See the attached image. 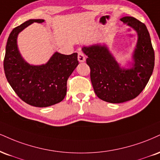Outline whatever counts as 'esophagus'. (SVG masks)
Returning a JSON list of instances; mask_svg holds the SVG:
<instances>
[{"instance_id": "obj_1", "label": "esophagus", "mask_w": 160, "mask_h": 160, "mask_svg": "<svg viewBox=\"0 0 160 160\" xmlns=\"http://www.w3.org/2000/svg\"><path fill=\"white\" fill-rule=\"evenodd\" d=\"M78 59V61L80 62H84L86 60V56L82 51H79Z\"/></svg>"}]
</instances>
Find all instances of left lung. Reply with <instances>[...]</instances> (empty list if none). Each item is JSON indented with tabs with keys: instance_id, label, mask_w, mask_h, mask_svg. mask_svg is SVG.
<instances>
[{
	"instance_id": "8db88e82",
	"label": "left lung",
	"mask_w": 160,
	"mask_h": 160,
	"mask_svg": "<svg viewBox=\"0 0 160 160\" xmlns=\"http://www.w3.org/2000/svg\"><path fill=\"white\" fill-rule=\"evenodd\" d=\"M121 21L138 33L134 51V64L130 69L121 68L106 46L83 47L90 68V78L96 95L103 101L119 103L134 99L147 85L154 68V51L145 24L133 17Z\"/></svg>"
}]
</instances>
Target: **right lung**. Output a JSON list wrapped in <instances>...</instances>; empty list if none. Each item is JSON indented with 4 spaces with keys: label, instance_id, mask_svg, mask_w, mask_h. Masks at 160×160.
Returning a JSON list of instances; mask_svg holds the SVG:
<instances>
[{
    "label": "right lung",
    "instance_id": "obj_1",
    "mask_svg": "<svg viewBox=\"0 0 160 160\" xmlns=\"http://www.w3.org/2000/svg\"><path fill=\"white\" fill-rule=\"evenodd\" d=\"M33 22L30 19L15 28L6 46L3 68L6 78L16 95L29 105L46 107L62 101L66 95L67 80L79 64L78 53H56L45 65H31L21 57L17 47L18 34Z\"/></svg>",
    "mask_w": 160,
    "mask_h": 160
}]
</instances>
